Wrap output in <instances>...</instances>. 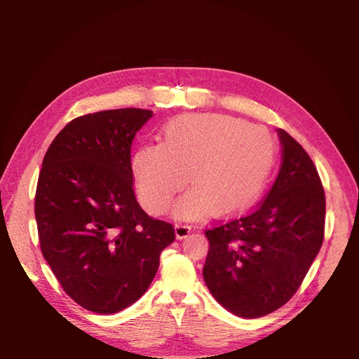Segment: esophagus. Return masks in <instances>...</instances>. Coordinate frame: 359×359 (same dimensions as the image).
<instances>
[{"label": "esophagus", "mask_w": 359, "mask_h": 359, "mask_svg": "<svg viewBox=\"0 0 359 359\" xmlns=\"http://www.w3.org/2000/svg\"><path fill=\"white\" fill-rule=\"evenodd\" d=\"M190 231H191V226H189L186 223L175 224V235H177V238H180V240H182V238H187Z\"/></svg>", "instance_id": "1"}]
</instances>
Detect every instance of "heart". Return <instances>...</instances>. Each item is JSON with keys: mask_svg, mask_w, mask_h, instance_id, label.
Masks as SVG:
<instances>
[{"mask_svg": "<svg viewBox=\"0 0 359 359\" xmlns=\"http://www.w3.org/2000/svg\"><path fill=\"white\" fill-rule=\"evenodd\" d=\"M277 148L268 130L226 115H182L161 132V145L140 147L132 158L137 196L151 212L180 198V217H199L215 208L235 215L252 206L264 191L274 168Z\"/></svg>", "mask_w": 359, "mask_h": 359, "instance_id": "1", "label": "heart"}]
</instances>
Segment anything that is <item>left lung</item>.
Listing matches in <instances>:
<instances>
[{
	"label": "left lung",
	"instance_id": "left-lung-1",
	"mask_svg": "<svg viewBox=\"0 0 359 359\" xmlns=\"http://www.w3.org/2000/svg\"><path fill=\"white\" fill-rule=\"evenodd\" d=\"M281 166L264 202L241 219L205 231L203 280L235 316L262 318L301 286L323 243L325 193L311 158L277 128Z\"/></svg>",
	"mask_w": 359,
	"mask_h": 359
}]
</instances>
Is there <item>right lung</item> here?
I'll return each mask as SVG.
<instances>
[{
	"instance_id": "right-lung-1",
	"label": "right lung",
	"mask_w": 359,
	"mask_h": 359,
	"mask_svg": "<svg viewBox=\"0 0 359 359\" xmlns=\"http://www.w3.org/2000/svg\"><path fill=\"white\" fill-rule=\"evenodd\" d=\"M153 111L126 107L74 118L43 158L36 222L43 257L67 295L111 314L132 306L153 281L170 223L154 220L133 190V137Z\"/></svg>"
}]
</instances>
